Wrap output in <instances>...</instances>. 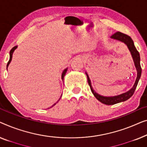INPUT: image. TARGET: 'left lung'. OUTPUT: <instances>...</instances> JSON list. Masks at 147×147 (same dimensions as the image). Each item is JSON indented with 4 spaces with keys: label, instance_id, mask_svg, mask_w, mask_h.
<instances>
[{
    "label": "left lung",
    "instance_id": "obj_1",
    "mask_svg": "<svg viewBox=\"0 0 147 147\" xmlns=\"http://www.w3.org/2000/svg\"><path fill=\"white\" fill-rule=\"evenodd\" d=\"M111 38L116 39V40H120L121 42H123L125 43V44L127 45V46L128 47V49H129L130 52L131 53L132 57H133L134 63H135V67L136 69V71H137V77H136L135 83L134 84L133 87L131 88V90H129V91L125 92V93L121 94L120 95H118V96H101V95L97 94L96 92L94 91L92 88V86H91V83H90V78L88 77V74H86L87 76V79H88V84H89L90 90L92 92V94H94V96L96 97V98L98 99V100L101 102L103 104L107 105H115L117 104V103L121 102H123V101H125L129 99V98L133 96V94L135 92V90L136 88V86H137L138 80H139L140 76H141V67H140V55L139 53L136 50V49L135 48V45H134V42L133 40H132V38L130 37L129 35L125 34V33H123L121 32H117L115 33L114 34H113L111 36Z\"/></svg>",
    "mask_w": 147,
    "mask_h": 147
}]
</instances>
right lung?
I'll return each mask as SVG.
<instances>
[{
  "label": "right lung",
  "instance_id": "1",
  "mask_svg": "<svg viewBox=\"0 0 147 147\" xmlns=\"http://www.w3.org/2000/svg\"><path fill=\"white\" fill-rule=\"evenodd\" d=\"M17 48V46H15V47H14L13 48H12L11 50V51H10V59H9V62H8V63H7V67H9V64H10V63H11V60H12V53H13V52H14V51L15 50V49ZM67 69H65L64 70V71L63 72V74H62V79H64V77H65V74H66V73H67ZM54 105H55V104Z\"/></svg>",
  "mask_w": 147,
  "mask_h": 147
}]
</instances>
